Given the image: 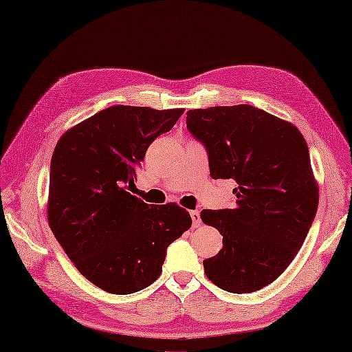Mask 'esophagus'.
Segmentation results:
<instances>
[{
	"label": "esophagus",
	"mask_w": 352,
	"mask_h": 352,
	"mask_svg": "<svg viewBox=\"0 0 352 352\" xmlns=\"http://www.w3.org/2000/svg\"><path fill=\"white\" fill-rule=\"evenodd\" d=\"M190 217H192L195 228L201 226V214H199V211H190Z\"/></svg>",
	"instance_id": "1"
}]
</instances>
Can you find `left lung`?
I'll use <instances>...</instances> for the list:
<instances>
[{
	"mask_svg": "<svg viewBox=\"0 0 352 352\" xmlns=\"http://www.w3.org/2000/svg\"><path fill=\"white\" fill-rule=\"evenodd\" d=\"M187 129L204 144L214 179H235L236 205L204 210L223 235L206 276L229 293H253L292 263L318 208L309 150L299 129L247 104L188 110Z\"/></svg>",
	"mask_w": 352,
	"mask_h": 352,
	"instance_id": "obj_1",
	"label": "left lung"
}]
</instances>
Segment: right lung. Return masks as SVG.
Returning a JSON list of instances; mask_svg holds the SVG:
<instances>
[{
    "mask_svg": "<svg viewBox=\"0 0 352 352\" xmlns=\"http://www.w3.org/2000/svg\"><path fill=\"white\" fill-rule=\"evenodd\" d=\"M183 108L113 105L62 135L50 162L47 219L78 272L113 294L155 283L166 248L192 226L175 204L132 196L150 144L169 132Z\"/></svg>",
    "mask_w": 352,
    "mask_h": 352,
    "instance_id": "right-lung-1",
    "label": "right lung"
}]
</instances>
